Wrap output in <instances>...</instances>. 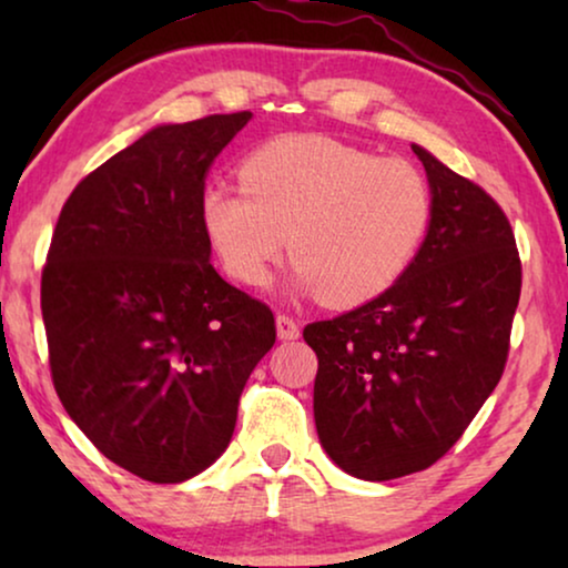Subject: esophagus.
Returning <instances> with one entry per match:
<instances>
[{"mask_svg":"<svg viewBox=\"0 0 568 568\" xmlns=\"http://www.w3.org/2000/svg\"><path fill=\"white\" fill-rule=\"evenodd\" d=\"M276 333H278V338H282V341L300 338V323L294 321L292 315L278 313V315H276Z\"/></svg>","mask_w":568,"mask_h":568,"instance_id":"obj_1","label":"esophagus"}]
</instances>
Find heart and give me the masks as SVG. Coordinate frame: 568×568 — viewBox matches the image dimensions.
<instances>
[{"label":"heart","instance_id":"heart-1","mask_svg":"<svg viewBox=\"0 0 568 568\" xmlns=\"http://www.w3.org/2000/svg\"><path fill=\"white\" fill-rule=\"evenodd\" d=\"M199 209L232 278L266 282L290 240L302 290L354 307L410 268L432 227L434 196L414 162L294 134L255 146L240 183H209Z\"/></svg>","mask_w":568,"mask_h":568}]
</instances>
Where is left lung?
<instances>
[{
    "mask_svg": "<svg viewBox=\"0 0 568 568\" xmlns=\"http://www.w3.org/2000/svg\"><path fill=\"white\" fill-rule=\"evenodd\" d=\"M434 214L416 261L390 290L305 325L317 354L315 426L348 476L426 470L463 437L504 375L523 290L501 206L414 144Z\"/></svg>",
    "mask_w": 568,
    "mask_h": 568,
    "instance_id": "obj_1",
    "label": "left lung"
}]
</instances>
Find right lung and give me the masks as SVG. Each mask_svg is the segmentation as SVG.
Returning a JSON list of instances; mask_svg holds the SVG:
<instances>
[{"mask_svg": "<svg viewBox=\"0 0 568 568\" xmlns=\"http://www.w3.org/2000/svg\"><path fill=\"white\" fill-rule=\"evenodd\" d=\"M146 131L82 178L41 276L57 395L108 460L181 484L227 449L243 387L276 341L268 305L216 274L201 191L251 121Z\"/></svg>", "mask_w": 568, "mask_h": 568, "instance_id": "1", "label": "right lung"}]
</instances>
